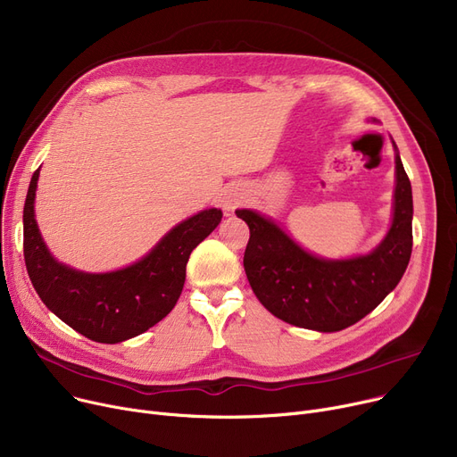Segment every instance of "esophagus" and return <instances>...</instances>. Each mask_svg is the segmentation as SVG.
Here are the masks:
<instances>
[{
    "instance_id": "obj_1",
    "label": "esophagus",
    "mask_w": 457,
    "mask_h": 457,
    "mask_svg": "<svg viewBox=\"0 0 457 457\" xmlns=\"http://www.w3.org/2000/svg\"><path fill=\"white\" fill-rule=\"evenodd\" d=\"M241 202H243V195H241V192H238V190H228L226 195H224V207H226L228 211L235 209Z\"/></svg>"
}]
</instances>
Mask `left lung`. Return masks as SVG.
I'll use <instances>...</instances> for the list:
<instances>
[{"label":"left lung","mask_w":457,"mask_h":457,"mask_svg":"<svg viewBox=\"0 0 457 457\" xmlns=\"http://www.w3.org/2000/svg\"><path fill=\"white\" fill-rule=\"evenodd\" d=\"M250 228L245 270L257 300L298 328L339 331L367 317L402 279L413 248V195L396 154L393 226L369 255L326 261L303 252L274 222L237 211Z\"/></svg>","instance_id":"left-lung-1"}]
</instances>
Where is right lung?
<instances>
[{
  "instance_id": "1",
  "label": "right lung",
  "mask_w": 457,
  "mask_h": 457,
  "mask_svg": "<svg viewBox=\"0 0 457 457\" xmlns=\"http://www.w3.org/2000/svg\"><path fill=\"white\" fill-rule=\"evenodd\" d=\"M35 170L23 205V259L46 307L96 343H122L174 309L185 283L190 252L220 224L222 211L207 209L176 226L135 265L109 274H85L57 262L35 222Z\"/></svg>"
}]
</instances>
